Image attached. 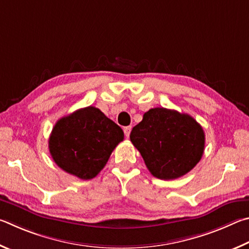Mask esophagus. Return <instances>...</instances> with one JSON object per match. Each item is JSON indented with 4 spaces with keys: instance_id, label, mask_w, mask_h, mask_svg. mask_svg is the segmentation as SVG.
I'll use <instances>...</instances> for the list:
<instances>
[{
    "instance_id": "esophagus-1",
    "label": "esophagus",
    "mask_w": 249,
    "mask_h": 249,
    "mask_svg": "<svg viewBox=\"0 0 249 249\" xmlns=\"http://www.w3.org/2000/svg\"><path fill=\"white\" fill-rule=\"evenodd\" d=\"M124 136L127 137V138H129L130 132H131V127H130V125H128V127H124Z\"/></svg>"
}]
</instances>
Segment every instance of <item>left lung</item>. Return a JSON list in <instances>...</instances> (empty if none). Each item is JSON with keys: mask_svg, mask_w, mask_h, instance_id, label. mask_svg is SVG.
Wrapping results in <instances>:
<instances>
[{"mask_svg": "<svg viewBox=\"0 0 249 249\" xmlns=\"http://www.w3.org/2000/svg\"><path fill=\"white\" fill-rule=\"evenodd\" d=\"M204 137L193 117L163 107L146 111L130 133L150 173L164 180L184 176L199 163Z\"/></svg>", "mask_w": 249, "mask_h": 249, "instance_id": "obj_1", "label": "left lung"}]
</instances>
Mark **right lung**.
<instances>
[{"mask_svg":"<svg viewBox=\"0 0 249 249\" xmlns=\"http://www.w3.org/2000/svg\"><path fill=\"white\" fill-rule=\"evenodd\" d=\"M124 141L122 129L98 108H81L56 121L49 138V151L54 163L64 172L91 179L107 164Z\"/></svg>","mask_w":249,"mask_h":249,"instance_id":"add662e5","label":"right lung"}]
</instances>
